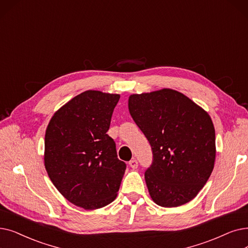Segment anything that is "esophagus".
I'll use <instances>...</instances> for the list:
<instances>
[{
  "instance_id": "esophagus-1",
  "label": "esophagus",
  "mask_w": 248,
  "mask_h": 248,
  "mask_svg": "<svg viewBox=\"0 0 248 248\" xmlns=\"http://www.w3.org/2000/svg\"><path fill=\"white\" fill-rule=\"evenodd\" d=\"M130 166L133 168V169H137L138 168V161L136 160V159H132L131 161H130Z\"/></svg>"
}]
</instances>
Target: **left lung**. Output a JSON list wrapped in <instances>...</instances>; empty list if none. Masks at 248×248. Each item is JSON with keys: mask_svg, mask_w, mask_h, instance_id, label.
<instances>
[{"mask_svg": "<svg viewBox=\"0 0 248 248\" xmlns=\"http://www.w3.org/2000/svg\"><path fill=\"white\" fill-rule=\"evenodd\" d=\"M128 110L152 147L153 163L145 172L151 199L164 208L195 199L207 184L216 159L209 113L169 88L130 95Z\"/></svg>", "mask_w": 248, "mask_h": 248, "instance_id": "1", "label": "left lung"}]
</instances>
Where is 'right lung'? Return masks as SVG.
Here are the masks:
<instances>
[{
	"label": "right lung",
	"instance_id": "1",
	"mask_svg": "<svg viewBox=\"0 0 248 248\" xmlns=\"http://www.w3.org/2000/svg\"><path fill=\"white\" fill-rule=\"evenodd\" d=\"M120 94L85 91L52 115L46 132L45 166L51 182L75 206L103 208L120 189L125 163L107 135Z\"/></svg>",
	"mask_w": 248,
	"mask_h": 248
}]
</instances>
